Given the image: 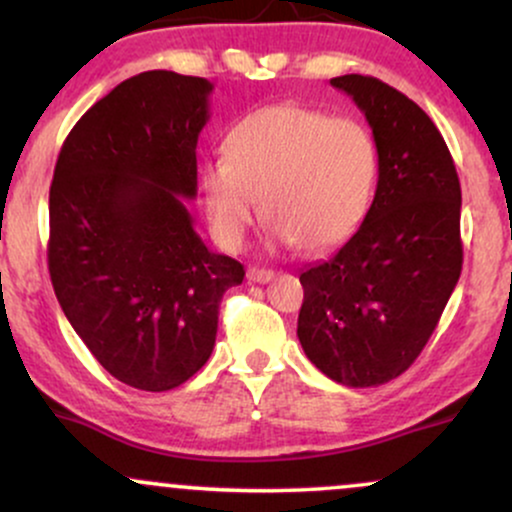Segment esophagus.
<instances>
[{
  "label": "esophagus",
  "mask_w": 512,
  "mask_h": 512,
  "mask_svg": "<svg viewBox=\"0 0 512 512\" xmlns=\"http://www.w3.org/2000/svg\"><path fill=\"white\" fill-rule=\"evenodd\" d=\"M248 279L255 281V284H267V281L274 279V272H272V269L250 267V269H248Z\"/></svg>",
  "instance_id": "34e87169"
}]
</instances>
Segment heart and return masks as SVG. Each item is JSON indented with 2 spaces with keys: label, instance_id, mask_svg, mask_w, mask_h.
<instances>
[{
  "label": "heart",
  "instance_id": "heart-1",
  "mask_svg": "<svg viewBox=\"0 0 512 512\" xmlns=\"http://www.w3.org/2000/svg\"><path fill=\"white\" fill-rule=\"evenodd\" d=\"M375 178L378 151L366 127L279 103L228 129L223 161L202 168V202L223 248L243 245L260 199L274 240L317 252L354 233Z\"/></svg>",
  "mask_w": 512,
  "mask_h": 512
}]
</instances>
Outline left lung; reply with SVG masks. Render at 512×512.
I'll list each match as a JSON object with an SVG mask.
<instances>
[{
	"label": "left lung",
	"instance_id": "8db88e82",
	"mask_svg": "<svg viewBox=\"0 0 512 512\" xmlns=\"http://www.w3.org/2000/svg\"><path fill=\"white\" fill-rule=\"evenodd\" d=\"M330 84L373 129L378 190L354 236L301 272L298 339L334 383L378 387L416 361L460 279V178L438 127L404 93L361 74Z\"/></svg>",
	"mask_w": 512,
	"mask_h": 512
}]
</instances>
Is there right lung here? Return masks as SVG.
Segmentation results:
<instances>
[{
  "label": "right lung",
  "mask_w": 512,
  "mask_h": 512,
  "mask_svg": "<svg viewBox=\"0 0 512 512\" xmlns=\"http://www.w3.org/2000/svg\"><path fill=\"white\" fill-rule=\"evenodd\" d=\"M207 79L154 69L115 86L64 139L48 267L74 332L113 378L166 392L209 361L219 305L245 269L192 226Z\"/></svg>",
  "instance_id": "1"
}]
</instances>
